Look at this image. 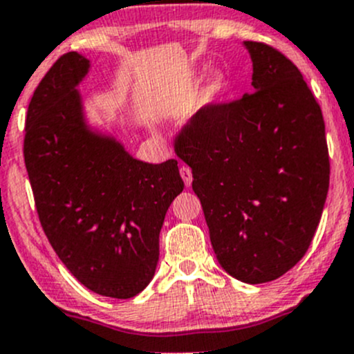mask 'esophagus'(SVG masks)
<instances>
[{
	"label": "esophagus",
	"instance_id": "34e87169",
	"mask_svg": "<svg viewBox=\"0 0 354 354\" xmlns=\"http://www.w3.org/2000/svg\"><path fill=\"white\" fill-rule=\"evenodd\" d=\"M180 174H181V178H183L185 185H187V187H190L192 180H194V176H192V169H190V167H188V166H181Z\"/></svg>",
	"mask_w": 354,
	"mask_h": 354
}]
</instances>
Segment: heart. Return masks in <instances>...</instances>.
<instances>
[{"instance_id":"1","label":"heart","mask_w":354,"mask_h":354,"mask_svg":"<svg viewBox=\"0 0 354 354\" xmlns=\"http://www.w3.org/2000/svg\"><path fill=\"white\" fill-rule=\"evenodd\" d=\"M224 91H226V80L223 77H214L205 88V101H216L217 97L223 95Z\"/></svg>"}]
</instances>
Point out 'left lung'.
Instances as JSON below:
<instances>
[{
    "instance_id": "obj_1",
    "label": "left lung",
    "mask_w": 354,
    "mask_h": 354,
    "mask_svg": "<svg viewBox=\"0 0 354 354\" xmlns=\"http://www.w3.org/2000/svg\"><path fill=\"white\" fill-rule=\"evenodd\" d=\"M252 94L200 109L174 140L194 173L221 267L248 284L277 279L308 250L329 192L322 109L291 59L245 41Z\"/></svg>"
}]
</instances>
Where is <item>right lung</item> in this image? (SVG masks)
<instances>
[{
	"mask_svg": "<svg viewBox=\"0 0 354 354\" xmlns=\"http://www.w3.org/2000/svg\"><path fill=\"white\" fill-rule=\"evenodd\" d=\"M91 62L66 53L35 88L24 157L39 221L66 269L91 291L127 299L145 289L159 260V233L183 192L178 160L131 157L84 116L77 85Z\"/></svg>",
	"mask_w": 354,
	"mask_h": 354,
	"instance_id": "1",
	"label": "right lung"
}]
</instances>
